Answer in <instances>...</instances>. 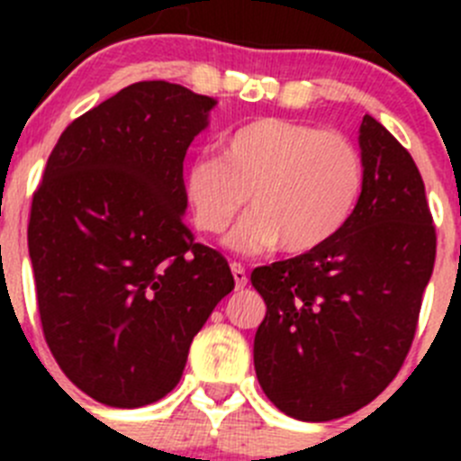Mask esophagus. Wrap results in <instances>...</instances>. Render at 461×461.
Returning <instances> with one entry per match:
<instances>
[{
    "label": "esophagus",
    "mask_w": 461,
    "mask_h": 461,
    "mask_svg": "<svg viewBox=\"0 0 461 461\" xmlns=\"http://www.w3.org/2000/svg\"><path fill=\"white\" fill-rule=\"evenodd\" d=\"M231 274H234V281H236V290H243L245 285H248V272H245V267L240 263H231Z\"/></svg>",
    "instance_id": "obj_1"
}]
</instances>
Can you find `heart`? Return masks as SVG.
<instances>
[{"label": "heart", "instance_id": "obj_1", "mask_svg": "<svg viewBox=\"0 0 461 461\" xmlns=\"http://www.w3.org/2000/svg\"><path fill=\"white\" fill-rule=\"evenodd\" d=\"M364 156L339 131L294 120L260 118L225 138L221 156H196L183 174V196L204 234L227 236L239 254L281 243L287 254L323 248L350 221L364 189Z\"/></svg>", "mask_w": 461, "mask_h": 461}]
</instances>
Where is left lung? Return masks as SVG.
<instances>
[{"label": "left lung", "mask_w": 461, "mask_h": 461, "mask_svg": "<svg viewBox=\"0 0 461 461\" xmlns=\"http://www.w3.org/2000/svg\"><path fill=\"white\" fill-rule=\"evenodd\" d=\"M364 189L330 243L263 265L252 285L267 312L254 368L269 402L303 421L370 403L394 379L415 339L437 236L411 153L364 115Z\"/></svg>", "instance_id": "8db88e82"}]
</instances>
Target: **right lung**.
<instances>
[{"label": "right lung", "mask_w": 461, "mask_h": 461, "mask_svg": "<svg viewBox=\"0 0 461 461\" xmlns=\"http://www.w3.org/2000/svg\"><path fill=\"white\" fill-rule=\"evenodd\" d=\"M216 100L136 82L73 120L32 194L29 254L44 339L95 402L140 408L176 388L189 346L234 290L183 222V160Z\"/></svg>", "instance_id": "1"}]
</instances>
